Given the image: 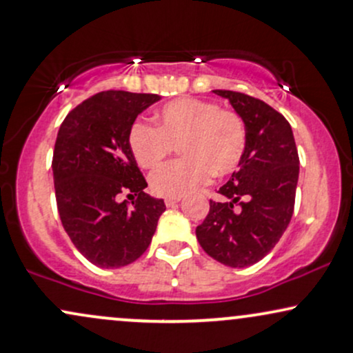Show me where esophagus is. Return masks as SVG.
<instances>
[{
  "mask_svg": "<svg viewBox=\"0 0 353 353\" xmlns=\"http://www.w3.org/2000/svg\"><path fill=\"white\" fill-rule=\"evenodd\" d=\"M179 201H181V197H165V199H164L168 208H172V205H176Z\"/></svg>",
  "mask_w": 353,
  "mask_h": 353,
  "instance_id": "1",
  "label": "esophagus"
}]
</instances>
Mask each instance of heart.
I'll return each mask as SVG.
<instances>
[{
	"mask_svg": "<svg viewBox=\"0 0 353 353\" xmlns=\"http://www.w3.org/2000/svg\"><path fill=\"white\" fill-rule=\"evenodd\" d=\"M157 128L136 121L129 129V148L143 169L159 165L182 145L184 159L157 168L149 177L157 196L182 197L210 181L234 172L245 152L247 131L244 119L216 103L181 98L161 108Z\"/></svg>",
	"mask_w": 353,
	"mask_h": 353,
	"instance_id": "b5f03b06",
	"label": "heart"
}]
</instances>
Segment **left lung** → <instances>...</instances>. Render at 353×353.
Masks as SVG:
<instances>
[{"label":"left lung","mask_w":353,"mask_h":353,"mask_svg":"<svg viewBox=\"0 0 353 353\" xmlns=\"http://www.w3.org/2000/svg\"><path fill=\"white\" fill-rule=\"evenodd\" d=\"M229 99L247 131L245 152L236 172L210 201L196 236L205 254L228 267L264 259L285 232L294 214L299 152L289 121L264 101L216 89Z\"/></svg>","instance_id":"obj_1"}]
</instances>
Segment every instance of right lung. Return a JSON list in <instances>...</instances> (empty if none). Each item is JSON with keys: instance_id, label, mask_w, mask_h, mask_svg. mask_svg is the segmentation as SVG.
I'll return each mask as SVG.
<instances>
[{"instance_id": "1", "label": "right lung", "mask_w": 353, "mask_h": 353, "mask_svg": "<svg viewBox=\"0 0 353 353\" xmlns=\"http://www.w3.org/2000/svg\"><path fill=\"white\" fill-rule=\"evenodd\" d=\"M159 99L98 92L72 109L58 131L52 177L61 222L76 249L103 269L139 259L165 210L163 199L144 192L148 182L128 141L136 117ZM123 193L138 196L132 208L119 201Z\"/></svg>"}]
</instances>
